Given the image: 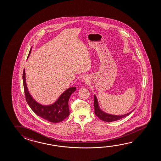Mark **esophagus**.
<instances>
[{
	"label": "esophagus",
	"mask_w": 161,
	"mask_h": 161,
	"mask_svg": "<svg viewBox=\"0 0 161 161\" xmlns=\"http://www.w3.org/2000/svg\"><path fill=\"white\" fill-rule=\"evenodd\" d=\"M83 78H84V80L85 81H88V77H87V76H85Z\"/></svg>",
	"instance_id": "obj_1"
}]
</instances>
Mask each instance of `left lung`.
<instances>
[{
    "label": "left lung",
    "mask_w": 161,
    "mask_h": 161,
    "mask_svg": "<svg viewBox=\"0 0 161 161\" xmlns=\"http://www.w3.org/2000/svg\"><path fill=\"white\" fill-rule=\"evenodd\" d=\"M94 111H95V114L97 117L102 120L103 121L105 122H113L116 121L117 120H119L120 119L124 118L126 116H129L130 114H131L132 111L130 112L129 113L122 115H114L112 114H109L106 113L105 112L102 111L101 108L99 107V103L97 101V97L96 95L94 94Z\"/></svg>",
    "instance_id": "left-lung-1"
}]
</instances>
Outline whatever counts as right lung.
Here are the masks:
<instances>
[{"label": "right lung", "instance_id": "add662e5", "mask_svg": "<svg viewBox=\"0 0 161 161\" xmlns=\"http://www.w3.org/2000/svg\"><path fill=\"white\" fill-rule=\"evenodd\" d=\"M30 50L27 59L31 52ZM24 92L27 103L36 115L48 121L58 123L64 121L69 114V101L72 94L75 92L76 87H69L61 94L57 100L51 104L43 105L35 100L30 94L27 86L25 69L23 72Z\"/></svg>", "mask_w": 161, "mask_h": 161}]
</instances>
